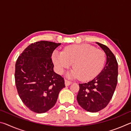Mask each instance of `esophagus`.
I'll return each instance as SVG.
<instances>
[{"label":"esophagus","mask_w":131,"mask_h":131,"mask_svg":"<svg viewBox=\"0 0 131 131\" xmlns=\"http://www.w3.org/2000/svg\"><path fill=\"white\" fill-rule=\"evenodd\" d=\"M72 82L70 81H68L67 80H65V84L66 86H69L70 85V84H72Z\"/></svg>","instance_id":"34e87169"}]
</instances>
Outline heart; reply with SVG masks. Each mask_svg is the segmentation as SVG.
Here are the masks:
<instances>
[{"instance_id":"obj_1","label":"heart","mask_w":131,"mask_h":131,"mask_svg":"<svg viewBox=\"0 0 131 131\" xmlns=\"http://www.w3.org/2000/svg\"><path fill=\"white\" fill-rule=\"evenodd\" d=\"M52 59L57 72L62 74L73 63L72 69L67 74L69 78H79L90 80L96 76L102 69L106 61L103 51L88 44L71 45L63 52L55 51Z\"/></svg>"}]
</instances>
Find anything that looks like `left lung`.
Masks as SVG:
<instances>
[{"label":"left lung","mask_w":131,"mask_h":131,"mask_svg":"<svg viewBox=\"0 0 131 131\" xmlns=\"http://www.w3.org/2000/svg\"><path fill=\"white\" fill-rule=\"evenodd\" d=\"M106 55V62L102 70L92 80L79 84L77 96L79 105L87 112L96 113L105 108L113 95L117 84L118 63L113 52L107 46L96 43Z\"/></svg>","instance_id":"left-lung-1"}]
</instances>
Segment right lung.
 Listing matches in <instances>:
<instances>
[{
    "mask_svg": "<svg viewBox=\"0 0 131 131\" xmlns=\"http://www.w3.org/2000/svg\"><path fill=\"white\" fill-rule=\"evenodd\" d=\"M61 43L40 41L28 46L15 63V81L22 101L30 110L43 113L56 103L65 81L54 72L53 51Z\"/></svg>",
    "mask_w": 131,
    "mask_h": 131,
    "instance_id": "1",
    "label": "right lung"
}]
</instances>
